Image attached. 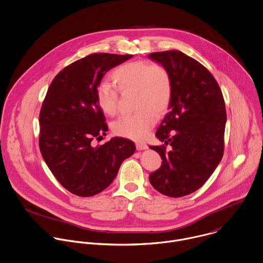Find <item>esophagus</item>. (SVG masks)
<instances>
[{"mask_svg": "<svg viewBox=\"0 0 263 263\" xmlns=\"http://www.w3.org/2000/svg\"><path fill=\"white\" fill-rule=\"evenodd\" d=\"M136 147H137V150H139V151L148 149V146H147L146 144H144V143H137V144H136Z\"/></svg>", "mask_w": 263, "mask_h": 263, "instance_id": "1", "label": "esophagus"}]
</instances>
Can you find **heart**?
I'll return each instance as SVG.
<instances>
[{
  "label": "heart",
  "instance_id": "1",
  "mask_svg": "<svg viewBox=\"0 0 263 263\" xmlns=\"http://www.w3.org/2000/svg\"><path fill=\"white\" fill-rule=\"evenodd\" d=\"M112 80L122 93L135 91L133 115H125L116 120L112 129L119 137L135 141L144 140L156 122V115H161L172 99V80L167 70L161 65L144 61L126 63L112 73ZM100 109L109 116H114L118 109V93L107 84H102L97 91Z\"/></svg>",
  "mask_w": 263,
  "mask_h": 263
}]
</instances>
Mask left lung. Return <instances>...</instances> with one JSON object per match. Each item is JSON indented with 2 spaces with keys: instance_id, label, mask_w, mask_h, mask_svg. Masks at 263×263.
Listing matches in <instances>:
<instances>
[{
  "instance_id": "obj_1",
  "label": "left lung",
  "mask_w": 263,
  "mask_h": 263,
  "mask_svg": "<svg viewBox=\"0 0 263 263\" xmlns=\"http://www.w3.org/2000/svg\"><path fill=\"white\" fill-rule=\"evenodd\" d=\"M148 57L167 70L173 87L168 113L156 132L172 150L149 146L162 159L149 180L160 193L181 197L199 189L222 159L225 104L217 81L197 61L179 50Z\"/></svg>"
}]
</instances>
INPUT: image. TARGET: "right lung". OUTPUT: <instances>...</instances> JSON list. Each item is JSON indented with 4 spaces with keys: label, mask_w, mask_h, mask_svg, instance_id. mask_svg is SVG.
Masks as SVG:
<instances>
[{
    "label": "right lung",
    "mask_w": 263,
    "mask_h": 263,
    "mask_svg": "<svg viewBox=\"0 0 263 263\" xmlns=\"http://www.w3.org/2000/svg\"><path fill=\"white\" fill-rule=\"evenodd\" d=\"M132 58L87 55L62 70L47 90L39 116L40 151L57 180L75 195L92 196L106 189L136 151L123 138L93 145L108 130L97 102L98 87L109 70Z\"/></svg>",
    "instance_id": "right-lung-1"
}]
</instances>
